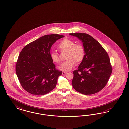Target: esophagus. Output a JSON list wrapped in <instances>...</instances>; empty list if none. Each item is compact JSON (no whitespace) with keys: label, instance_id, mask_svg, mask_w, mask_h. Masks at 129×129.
<instances>
[{"label":"esophagus","instance_id":"obj_1","mask_svg":"<svg viewBox=\"0 0 129 129\" xmlns=\"http://www.w3.org/2000/svg\"><path fill=\"white\" fill-rule=\"evenodd\" d=\"M67 73V71H62V75L66 74Z\"/></svg>","mask_w":129,"mask_h":129}]
</instances>
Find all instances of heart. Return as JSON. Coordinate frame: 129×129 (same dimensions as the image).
Segmentation results:
<instances>
[{"label": "heart", "mask_w": 129, "mask_h": 129, "mask_svg": "<svg viewBox=\"0 0 129 129\" xmlns=\"http://www.w3.org/2000/svg\"><path fill=\"white\" fill-rule=\"evenodd\" d=\"M57 48L61 52H67L66 59L67 60L59 66L62 70L68 71L71 70L74 66L76 62H81L85 57V50L80 43H75L74 41L70 39H63L59 43ZM51 59L56 64L61 62V59L59 54L54 51H52L50 54Z\"/></svg>", "instance_id": "1"}]
</instances>
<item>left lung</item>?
<instances>
[{"mask_svg": "<svg viewBox=\"0 0 129 129\" xmlns=\"http://www.w3.org/2000/svg\"><path fill=\"white\" fill-rule=\"evenodd\" d=\"M82 41L85 57L73 71L72 84L75 90L83 94H93L106 86L112 72L107 52L93 37L85 33H70Z\"/></svg>", "mask_w": 129, "mask_h": 129, "instance_id": "1", "label": "left lung"}]
</instances>
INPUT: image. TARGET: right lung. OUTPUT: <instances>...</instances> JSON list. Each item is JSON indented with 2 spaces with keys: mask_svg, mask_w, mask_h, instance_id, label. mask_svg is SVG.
Returning a JSON list of instances; mask_svg holds the SVG:
<instances>
[{
  "mask_svg": "<svg viewBox=\"0 0 129 129\" xmlns=\"http://www.w3.org/2000/svg\"><path fill=\"white\" fill-rule=\"evenodd\" d=\"M64 36L47 35L28 44L21 51L16 65V73L22 87L28 93L42 95L56 87L62 71L51 59L53 44Z\"/></svg>",
  "mask_w": 129,
  "mask_h": 129,
  "instance_id": "1",
  "label": "right lung"
}]
</instances>
